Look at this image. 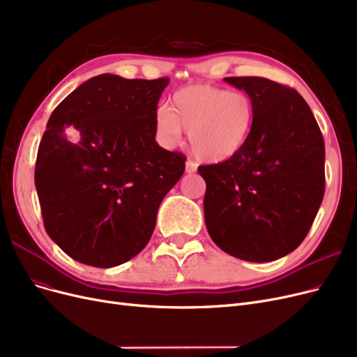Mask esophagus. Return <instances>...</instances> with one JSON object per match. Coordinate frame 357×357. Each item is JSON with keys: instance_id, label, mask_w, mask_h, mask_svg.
Listing matches in <instances>:
<instances>
[{"instance_id": "esophagus-1", "label": "esophagus", "mask_w": 357, "mask_h": 357, "mask_svg": "<svg viewBox=\"0 0 357 357\" xmlns=\"http://www.w3.org/2000/svg\"><path fill=\"white\" fill-rule=\"evenodd\" d=\"M195 170H197L195 165L191 160H187V163H185V172H187V174H194Z\"/></svg>"}]
</instances>
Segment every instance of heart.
<instances>
[{"label":"heart","instance_id":"b5f03b06","mask_svg":"<svg viewBox=\"0 0 357 357\" xmlns=\"http://www.w3.org/2000/svg\"><path fill=\"white\" fill-rule=\"evenodd\" d=\"M256 121L253 98L243 91L191 85L176 91L170 105L154 116L157 141L172 149L188 130V144L200 162L218 165L241 153Z\"/></svg>","mask_w":357,"mask_h":357}]
</instances>
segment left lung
Masks as SVG:
<instances>
[{
    "instance_id": "left-lung-1",
    "label": "left lung",
    "mask_w": 357,
    "mask_h": 357,
    "mask_svg": "<svg viewBox=\"0 0 357 357\" xmlns=\"http://www.w3.org/2000/svg\"><path fill=\"white\" fill-rule=\"evenodd\" d=\"M256 105L245 147L228 162L200 166L204 220L213 243L247 261L281 259L301 244L325 192V144L296 89L266 77H225Z\"/></svg>"
}]
</instances>
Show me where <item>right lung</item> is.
Segmentation results:
<instances>
[{"label": "right lung", "mask_w": 357, "mask_h": 357, "mask_svg": "<svg viewBox=\"0 0 357 357\" xmlns=\"http://www.w3.org/2000/svg\"><path fill=\"white\" fill-rule=\"evenodd\" d=\"M167 84L98 75L51 113L35 187L47 234L73 260L113 268L149 244L157 210L185 170V155L155 141Z\"/></svg>", "instance_id": "add662e5"}]
</instances>
